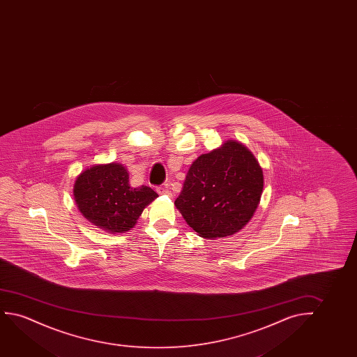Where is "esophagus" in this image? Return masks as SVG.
<instances>
[{
    "mask_svg": "<svg viewBox=\"0 0 357 357\" xmlns=\"http://www.w3.org/2000/svg\"><path fill=\"white\" fill-rule=\"evenodd\" d=\"M156 190H157V192H158V194H160V195H168V196L172 195L171 191L168 190V189H167L166 186H157Z\"/></svg>",
    "mask_w": 357,
    "mask_h": 357,
    "instance_id": "34e87169",
    "label": "esophagus"
}]
</instances>
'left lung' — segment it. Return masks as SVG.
<instances>
[{
    "label": "left lung",
    "instance_id": "left-lung-1",
    "mask_svg": "<svg viewBox=\"0 0 357 357\" xmlns=\"http://www.w3.org/2000/svg\"><path fill=\"white\" fill-rule=\"evenodd\" d=\"M264 190V172L252 152L228 140L192 162L174 205L205 239L225 238L248 225Z\"/></svg>",
    "mask_w": 357,
    "mask_h": 357
}]
</instances>
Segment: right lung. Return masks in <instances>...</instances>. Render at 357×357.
Masks as SVG:
<instances>
[{
    "mask_svg": "<svg viewBox=\"0 0 357 357\" xmlns=\"http://www.w3.org/2000/svg\"><path fill=\"white\" fill-rule=\"evenodd\" d=\"M73 194L82 215L113 234L130 230L144 208L158 196L150 186L132 188L126 167L114 162L95 165L82 172Z\"/></svg>",
    "mask_w": 357,
    "mask_h": 357,
    "instance_id": "add662e5",
    "label": "right lung"
}]
</instances>
